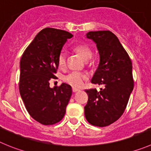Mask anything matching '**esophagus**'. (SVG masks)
<instances>
[{
    "label": "esophagus",
    "mask_w": 151,
    "mask_h": 151,
    "mask_svg": "<svg viewBox=\"0 0 151 151\" xmlns=\"http://www.w3.org/2000/svg\"><path fill=\"white\" fill-rule=\"evenodd\" d=\"M72 91H73V92H77V91H80V89H78V88H73Z\"/></svg>",
    "instance_id": "esophagus-1"
}]
</instances>
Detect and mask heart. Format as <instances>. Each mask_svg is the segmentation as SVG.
<instances>
[{"mask_svg": "<svg viewBox=\"0 0 151 151\" xmlns=\"http://www.w3.org/2000/svg\"><path fill=\"white\" fill-rule=\"evenodd\" d=\"M75 51L80 55L85 61H88L91 57V50L89 47L84 45H80L75 47ZM66 62V55L64 52H61L58 57V65L60 68L64 67ZM65 82L68 85L75 88L83 86L86 80V76L83 73L72 71L65 75L63 78Z\"/></svg>", "mask_w": 151, "mask_h": 151, "instance_id": "b5f03b06", "label": "heart"}]
</instances>
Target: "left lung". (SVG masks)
Here are the masks:
<instances>
[{"instance_id": "1", "label": "left lung", "mask_w": 151, "mask_h": 151, "mask_svg": "<svg viewBox=\"0 0 151 151\" xmlns=\"http://www.w3.org/2000/svg\"><path fill=\"white\" fill-rule=\"evenodd\" d=\"M86 36L95 42L99 53V64L91 83L104 88L99 91L96 88L86 90L88 100L84 107L85 117L94 126L106 127L116 122L127 105L133 89L132 63L110 31H91Z\"/></svg>"}]
</instances>
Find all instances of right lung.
<instances>
[{
  "label": "right lung",
  "mask_w": 151,
  "mask_h": 151,
  "mask_svg": "<svg viewBox=\"0 0 151 151\" xmlns=\"http://www.w3.org/2000/svg\"><path fill=\"white\" fill-rule=\"evenodd\" d=\"M73 35L54 28H45L36 36L24 52L20 61L19 91L30 116L44 125L60 122L72 88L68 84L50 88L58 68V57L68 39Z\"/></svg>",
  "instance_id": "1"
}]
</instances>
